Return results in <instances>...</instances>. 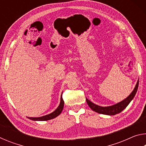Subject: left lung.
<instances>
[{
	"label": "left lung",
	"mask_w": 146,
	"mask_h": 146,
	"mask_svg": "<svg viewBox=\"0 0 146 146\" xmlns=\"http://www.w3.org/2000/svg\"><path fill=\"white\" fill-rule=\"evenodd\" d=\"M138 82H139V81L137 82V85H136L134 90L132 91V93L130 94L129 96H128L125 100H122V102L118 103L115 105H113L112 106H109V107H101V106L96 105L95 104L92 103L91 101L89 100L88 98H86V102H87L88 106H90V108L91 110L100 113V114L108 115H117L118 113H120L121 111H122L128 106L131 101L133 100V98H134L138 90Z\"/></svg>",
	"instance_id": "obj_1"
}]
</instances>
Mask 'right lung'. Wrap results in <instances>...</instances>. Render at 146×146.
I'll use <instances>...</instances> for the list:
<instances>
[{
  "mask_svg": "<svg viewBox=\"0 0 146 146\" xmlns=\"http://www.w3.org/2000/svg\"><path fill=\"white\" fill-rule=\"evenodd\" d=\"M64 104V102L63 98H62V95H61L60 105L58 106V107L55 111H53V113H50V114H49L48 115L44 116V117H36V118L28 117V118H29V119L32 120H37V121H45V120H48L53 119V118L56 117H57V116H58L60 114L61 112H62V110H63Z\"/></svg>",
  "mask_w": 146,
  "mask_h": 146,
  "instance_id": "obj_1",
  "label": "right lung"
}]
</instances>
